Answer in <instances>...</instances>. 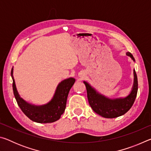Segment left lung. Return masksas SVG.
<instances>
[{
  "label": "left lung",
  "mask_w": 151,
  "mask_h": 151,
  "mask_svg": "<svg viewBox=\"0 0 151 151\" xmlns=\"http://www.w3.org/2000/svg\"><path fill=\"white\" fill-rule=\"evenodd\" d=\"M134 61L133 56L131 52H127ZM87 92L88 103L92 109L99 115L104 118L112 119L122 116L131 108L137 97L138 91V79L137 73L134 70V85L131 93L123 99H111L106 98L94 90L86 82L84 81Z\"/></svg>",
  "instance_id": "1"
}]
</instances>
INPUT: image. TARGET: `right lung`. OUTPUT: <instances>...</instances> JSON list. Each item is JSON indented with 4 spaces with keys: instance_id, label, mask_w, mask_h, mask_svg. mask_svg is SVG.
Segmentation results:
<instances>
[{
    "instance_id": "right-lung-1",
    "label": "right lung",
    "mask_w": 151,
    "mask_h": 151,
    "mask_svg": "<svg viewBox=\"0 0 151 151\" xmlns=\"http://www.w3.org/2000/svg\"><path fill=\"white\" fill-rule=\"evenodd\" d=\"M13 68L11 70L12 89L17 104L21 111L31 121L39 123H50L60 118L66 108V100L70 89L75 82V79L69 78L63 81L58 85L52 100L42 106L30 104L20 98L18 93L13 78Z\"/></svg>"
}]
</instances>
